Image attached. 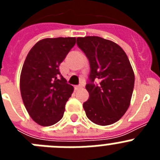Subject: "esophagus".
<instances>
[{"instance_id":"34e87169","label":"esophagus","mask_w":160,"mask_h":160,"mask_svg":"<svg viewBox=\"0 0 160 160\" xmlns=\"http://www.w3.org/2000/svg\"><path fill=\"white\" fill-rule=\"evenodd\" d=\"M75 90H79V89L82 88V85H78V86H75Z\"/></svg>"}]
</instances>
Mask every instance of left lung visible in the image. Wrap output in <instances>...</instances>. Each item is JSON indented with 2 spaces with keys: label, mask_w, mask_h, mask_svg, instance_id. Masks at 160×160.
Returning <instances> with one entry per match:
<instances>
[{
  "label": "left lung",
  "mask_w": 160,
  "mask_h": 160,
  "mask_svg": "<svg viewBox=\"0 0 160 160\" xmlns=\"http://www.w3.org/2000/svg\"><path fill=\"white\" fill-rule=\"evenodd\" d=\"M77 45L90 62L89 98L83 103L87 118L98 125L114 123L128 111L132 96L135 75L129 59L118 45L100 37L78 38Z\"/></svg>",
  "instance_id": "left-lung-1"
}]
</instances>
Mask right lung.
<instances>
[{
  "label": "right lung",
  "instance_id": "1",
  "mask_svg": "<svg viewBox=\"0 0 160 160\" xmlns=\"http://www.w3.org/2000/svg\"><path fill=\"white\" fill-rule=\"evenodd\" d=\"M75 38H46L30 49L20 78L24 105L32 120L51 126L62 119L73 87L59 71V65L75 45Z\"/></svg>",
  "mask_w": 160,
  "mask_h": 160
}]
</instances>
